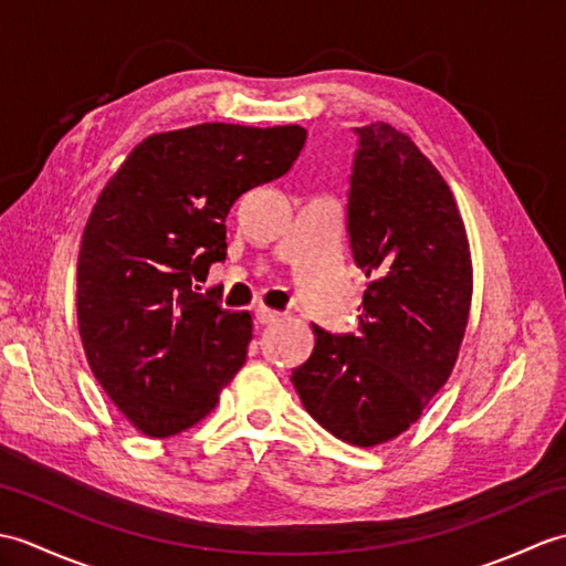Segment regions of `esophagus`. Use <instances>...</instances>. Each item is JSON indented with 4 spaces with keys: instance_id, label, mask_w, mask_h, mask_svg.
<instances>
[{
    "instance_id": "34e87169",
    "label": "esophagus",
    "mask_w": 566,
    "mask_h": 566,
    "mask_svg": "<svg viewBox=\"0 0 566 566\" xmlns=\"http://www.w3.org/2000/svg\"><path fill=\"white\" fill-rule=\"evenodd\" d=\"M255 318L260 321V323H264V326H268V323H276L282 318V314L280 311H274V308H268V306H258L255 308Z\"/></svg>"
}]
</instances>
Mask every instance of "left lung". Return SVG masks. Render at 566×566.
Segmentation results:
<instances>
[{
    "label": "left lung",
    "mask_w": 566,
    "mask_h": 566,
    "mask_svg": "<svg viewBox=\"0 0 566 566\" xmlns=\"http://www.w3.org/2000/svg\"><path fill=\"white\" fill-rule=\"evenodd\" d=\"M355 134L347 235L369 280L359 331L314 326V353L292 381L335 438L375 448L416 423L452 375L472 306V258L452 191L416 143L384 122Z\"/></svg>",
    "instance_id": "8db88e82"
}]
</instances>
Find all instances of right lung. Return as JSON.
<instances>
[{
	"label": "right lung",
	"mask_w": 566,
	"mask_h": 566,
	"mask_svg": "<svg viewBox=\"0 0 566 566\" xmlns=\"http://www.w3.org/2000/svg\"><path fill=\"white\" fill-rule=\"evenodd\" d=\"M304 143L302 126L167 130L102 189L80 243L77 326L92 375L146 436L199 423L243 367L252 316L197 282L226 260L235 199L290 172Z\"/></svg>",
	"instance_id": "right-lung-1"
}]
</instances>
